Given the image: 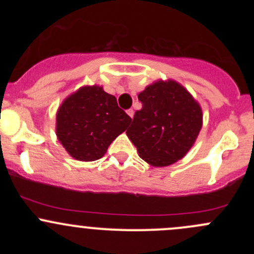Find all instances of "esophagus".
<instances>
[{
  "label": "esophagus",
  "instance_id": "obj_1",
  "mask_svg": "<svg viewBox=\"0 0 254 254\" xmlns=\"http://www.w3.org/2000/svg\"><path fill=\"white\" fill-rule=\"evenodd\" d=\"M127 115H129V117L132 119V117H134V111H132V109H127Z\"/></svg>",
  "mask_w": 254,
  "mask_h": 254
}]
</instances>
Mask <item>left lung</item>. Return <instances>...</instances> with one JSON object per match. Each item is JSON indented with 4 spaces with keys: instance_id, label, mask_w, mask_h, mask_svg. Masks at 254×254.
I'll return each instance as SVG.
<instances>
[{
    "instance_id": "8db88e82",
    "label": "left lung",
    "mask_w": 254,
    "mask_h": 254,
    "mask_svg": "<svg viewBox=\"0 0 254 254\" xmlns=\"http://www.w3.org/2000/svg\"><path fill=\"white\" fill-rule=\"evenodd\" d=\"M142 108L135 112L127 135L143 161L165 167L181 160L193 146L203 124L199 104L175 81H158L137 96Z\"/></svg>"
}]
</instances>
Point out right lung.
<instances>
[{
  "mask_svg": "<svg viewBox=\"0 0 254 254\" xmlns=\"http://www.w3.org/2000/svg\"><path fill=\"white\" fill-rule=\"evenodd\" d=\"M131 118L117 98L102 87H83L65 99L56 115V135L78 161L103 157L113 140L125 131Z\"/></svg>",
  "mask_w": 254,
  "mask_h": 254,
  "instance_id": "obj_1",
  "label": "right lung"
}]
</instances>
